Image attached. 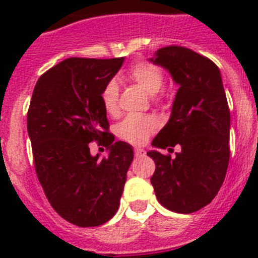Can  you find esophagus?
<instances>
[{
	"instance_id": "1",
	"label": "esophagus",
	"mask_w": 258,
	"mask_h": 258,
	"mask_svg": "<svg viewBox=\"0 0 258 258\" xmlns=\"http://www.w3.org/2000/svg\"><path fill=\"white\" fill-rule=\"evenodd\" d=\"M134 154H135V157H137V158L146 157V151H145V150L139 149V147H137V149L134 150Z\"/></svg>"
}]
</instances>
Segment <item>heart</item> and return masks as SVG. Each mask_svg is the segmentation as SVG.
I'll use <instances>...</instances> for the list:
<instances>
[{
  "label": "heart",
  "mask_w": 258,
  "mask_h": 258,
  "mask_svg": "<svg viewBox=\"0 0 258 258\" xmlns=\"http://www.w3.org/2000/svg\"><path fill=\"white\" fill-rule=\"evenodd\" d=\"M127 78L149 95H155L163 86V74L153 62H135L127 72ZM101 103L109 116L119 115V87L112 80L101 91ZM157 128L158 120L154 116H128L119 123L116 134L123 141L139 146L146 143Z\"/></svg>",
  "instance_id": "obj_1"
}]
</instances>
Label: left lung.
Instances as JSON below:
<instances>
[{
	"label": "left lung",
	"mask_w": 258,
	"mask_h": 258,
	"mask_svg": "<svg viewBox=\"0 0 258 258\" xmlns=\"http://www.w3.org/2000/svg\"><path fill=\"white\" fill-rule=\"evenodd\" d=\"M151 61L179 86L167 124L154 138L157 149L180 146L171 155L149 151L155 162L151 184L162 206L188 214L205 208L224 183L229 165L230 112L218 67L184 46L157 50Z\"/></svg>",
	"instance_id": "1"
}]
</instances>
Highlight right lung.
Instances as JSON below:
<instances>
[{
    "label": "right lung",
    "mask_w": 258,
    "mask_h": 258,
    "mask_svg": "<svg viewBox=\"0 0 258 258\" xmlns=\"http://www.w3.org/2000/svg\"><path fill=\"white\" fill-rule=\"evenodd\" d=\"M123 61L70 57L58 62L40 76L28 109L38 180L56 213L82 228L115 216L134 159L128 143H113L101 103V91ZM91 141L108 147L109 158L92 157Z\"/></svg>",
    "instance_id": "add662e5"
}]
</instances>
